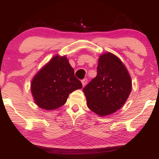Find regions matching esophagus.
<instances>
[{
  "instance_id": "34e87169",
  "label": "esophagus",
  "mask_w": 159,
  "mask_h": 159,
  "mask_svg": "<svg viewBox=\"0 0 159 159\" xmlns=\"http://www.w3.org/2000/svg\"><path fill=\"white\" fill-rule=\"evenodd\" d=\"M81 82H82V86H83V87H84V86H85V85H86L87 82H88V79H86V78H85V79H83V80H82Z\"/></svg>"
}]
</instances>
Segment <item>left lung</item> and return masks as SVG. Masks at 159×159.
I'll list each match as a JSON object with an SVG mask.
<instances>
[{
	"instance_id": "obj_1",
	"label": "left lung",
	"mask_w": 159,
	"mask_h": 159,
	"mask_svg": "<svg viewBox=\"0 0 159 159\" xmlns=\"http://www.w3.org/2000/svg\"><path fill=\"white\" fill-rule=\"evenodd\" d=\"M132 90V80L123 62L110 52L100 56L97 76L83 88L87 106L100 116L116 112Z\"/></svg>"
}]
</instances>
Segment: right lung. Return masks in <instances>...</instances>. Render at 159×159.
Masks as SVG:
<instances>
[{
    "instance_id": "add662e5",
    "label": "right lung",
    "mask_w": 159,
    "mask_h": 159,
    "mask_svg": "<svg viewBox=\"0 0 159 159\" xmlns=\"http://www.w3.org/2000/svg\"><path fill=\"white\" fill-rule=\"evenodd\" d=\"M82 88L66 56L59 55L53 56L38 71L30 84L34 103L48 111L62 106L69 93Z\"/></svg>"
}]
</instances>
